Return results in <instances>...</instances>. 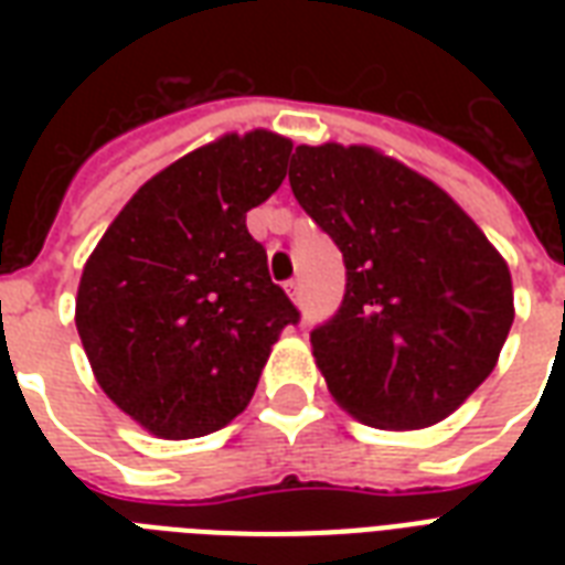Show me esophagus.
<instances>
[{
	"mask_svg": "<svg viewBox=\"0 0 565 565\" xmlns=\"http://www.w3.org/2000/svg\"><path fill=\"white\" fill-rule=\"evenodd\" d=\"M287 292H290V299L296 301V305H299V299H301V287H299V281H287Z\"/></svg>",
	"mask_w": 565,
	"mask_h": 565,
	"instance_id": "1",
	"label": "esophagus"
}]
</instances>
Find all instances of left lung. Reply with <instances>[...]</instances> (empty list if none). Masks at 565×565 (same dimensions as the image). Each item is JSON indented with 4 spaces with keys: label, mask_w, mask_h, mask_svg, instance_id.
<instances>
[{
    "label": "left lung",
    "mask_w": 565,
    "mask_h": 565,
    "mask_svg": "<svg viewBox=\"0 0 565 565\" xmlns=\"http://www.w3.org/2000/svg\"><path fill=\"white\" fill-rule=\"evenodd\" d=\"M290 188L343 252V305L310 334L328 393L381 430L451 416L513 326L508 260L446 190L372 146H299Z\"/></svg>",
    "instance_id": "8db88e82"
}]
</instances>
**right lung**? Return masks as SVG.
<instances>
[{
	"mask_svg": "<svg viewBox=\"0 0 565 565\" xmlns=\"http://www.w3.org/2000/svg\"><path fill=\"white\" fill-rule=\"evenodd\" d=\"M292 140L222 135L146 181L84 264L75 328L119 411L193 439L246 411L299 310L273 284L246 213L287 175Z\"/></svg>",
	"mask_w": 565,
	"mask_h": 565,
	"instance_id": "1",
	"label": "right lung"
}]
</instances>
